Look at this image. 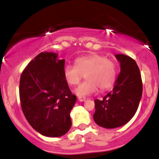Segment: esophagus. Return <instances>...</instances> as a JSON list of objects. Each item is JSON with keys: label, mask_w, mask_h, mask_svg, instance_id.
<instances>
[{"label": "esophagus", "mask_w": 159, "mask_h": 159, "mask_svg": "<svg viewBox=\"0 0 159 159\" xmlns=\"http://www.w3.org/2000/svg\"><path fill=\"white\" fill-rule=\"evenodd\" d=\"M78 101H79V102H84V101L86 100L85 98H84V97H80V96L78 98Z\"/></svg>", "instance_id": "34e87169"}]
</instances>
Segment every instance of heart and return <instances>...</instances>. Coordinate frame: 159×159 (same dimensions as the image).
Wrapping results in <instances>:
<instances>
[{"instance_id": "1", "label": "heart", "mask_w": 159, "mask_h": 159, "mask_svg": "<svg viewBox=\"0 0 159 159\" xmlns=\"http://www.w3.org/2000/svg\"><path fill=\"white\" fill-rule=\"evenodd\" d=\"M84 75L87 80L75 91L80 97L93 94L98 88L101 91L110 89L116 80L117 67L105 56L92 54L78 57L75 66L67 65L63 70L65 81L71 86L78 84Z\"/></svg>"}]
</instances>
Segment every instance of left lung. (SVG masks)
<instances>
[{
    "instance_id": "obj_1",
    "label": "left lung",
    "mask_w": 159,
    "mask_h": 159,
    "mask_svg": "<svg viewBox=\"0 0 159 159\" xmlns=\"http://www.w3.org/2000/svg\"><path fill=\"white\" fill-rule=\"evenodd\" d=\"M121 72L113 89L102 100H94L93 118L98 125L105 129L121 127L132 118L142 94V81L135 61L125 54H116Z\"/></svg>"
}]
</instances>
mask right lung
I'll use <instances>...</instances> for the list:
<instances>
[{
    "mask_svg": "<svg viewBox=\"0 0 159 159\" xmlns=\"http://www.w3.org/2000/svg\"><path fill=\"white\" fill-rule=\"evenodd\" d=\"M64 59L53 52H41L20 75V101L27 121L47 137H60L71 126L70 112L76 102L63 75Z\"/></svg>",
    "mask_w": 159,
    "mask_h": 159,
    "instance_id": "obj_1",
    "label": "right lung"
}]
</instances>
